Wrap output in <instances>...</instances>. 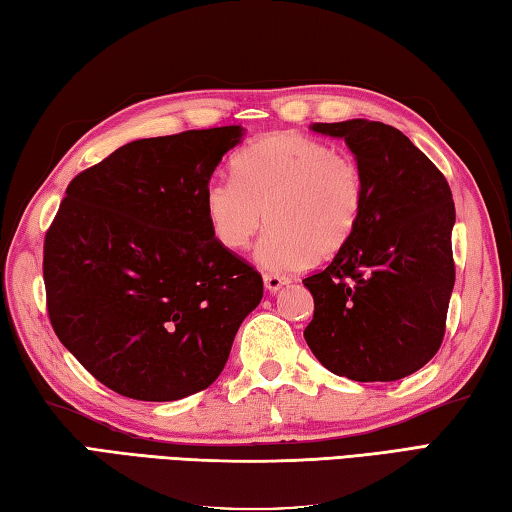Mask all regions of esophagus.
I'll use <instances>...</instances> for the list:
<instances>
[{
  "label": "esophagus",
  "instance_id": "esophagus-1",
  "mask_svg": "<svg viewBox=\"0 0 512 512\" xmlns=\"http://www.w3.org/2000/svg\"><path fill=\"white\" fill-rule=\"evenodd\" d=\"M289 283V278H285V276H278V274H265V287H267V292L269 294H276L278 289H281L283 285H287Z\"/></svg>",
  "mask_w": 512,
  "mask_h": 512
}]
</instances>
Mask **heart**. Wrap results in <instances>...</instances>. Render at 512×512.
Segmentation results:
<instances>
[{
    "label": "heart",
    "mask_w": 512,
    "mask_h": 512,
    "mask_svg": "<svg viewBox=\"0 0 512 512\" xmlns=\"http://www.w3.org/2000/svg\"><path fill=\"white\" fill-rule=\"evenodd\" d=\"M205 214L220 245L240 252L265 223L258 260L274 272H294L314 258L347 247L365 214L359 162L303 133H274L234 158V178L205 189Z\"/></svg>",
    "instance_id": "heart-1"
}]
</instances>
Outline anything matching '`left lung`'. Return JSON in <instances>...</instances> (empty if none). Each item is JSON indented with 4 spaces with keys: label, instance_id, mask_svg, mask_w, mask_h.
Segmentation results:
<instances>
[{
    "label": "left lung",
    "instance_id": "8db88e82",
    "mask_svg": "<svg viewBox=\"0 0 512 512\" xmlns=\"http://www.w3.org/2000/svg\"><path fill=\"white\" fill-rule=\"evenodd\" d=\"M345 138L363 169L365 214L354 238L305 278L314 316L305 341L327 370L352 381H397L441 347L455 285V202L443 173L383 122H318Z\"/></svg>",
    "mask_w": 512,
    "mask_h": 512
}]
</instances>
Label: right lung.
Masks as SVG:
<instances>
[{
  "mask_svg": "<svg viewBox=\"0 0 512 512\" xmlns=\"http://www.w3.org/2000/svg\"><path fill=\"white\" fill-rule=\"evenodd\" d=\"M243 129H194L115 149L69 182L46 229L57 339L122 397L176 401L223 372L263 276L218 243L211 173Z\"/></svg>",
  "mask_w": 512,
  "mask_h": 512,
  "instance_id": "1",
  "label": "right lung"
}]
</instances>
